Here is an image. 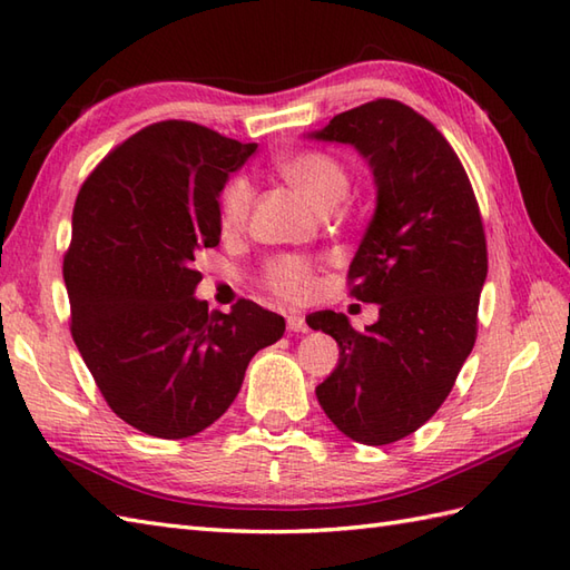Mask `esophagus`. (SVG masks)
I'll return each instance as SVG.
<instances>
[{
    "label": "esophagus",
    "instance_id": "34e87169",
    "mask_svg": "<svg viewBox=\"0 0 570 570\" xmlns=\"http://www.w3.org/2000/svg\"><path fill=\"white\" fill-rule=\"evenodd\" d=\"M286 325L292 333H308V323L304 316H301V313H288Z\"/></svg>",
    "mask_w": 570,
    "mask_h": 570
}]
</instances>
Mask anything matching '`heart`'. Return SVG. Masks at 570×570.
<instances>
[{
  "mask_svg": "<svg viewBox=\"0 0 570 570\" xmlns=\"http://www.w3.org/2000/svg\"><path fill=\"white\" fill-rule=\"evenodd\" d=\"M278 171L292 184L301 196L316 205L318 210H331L343 200L350 178L347 168L337 156L323 149H301L278 164ZM254 203V186L249 178L235 176L220 193L217 203V220L223 233L235 235L245 229ZM262 284L284 301H304L316 288L313 262L298 254H278L264 264Z\"/></svg>",
  "mask_w": 570,
  "mask_h": 570,
  "instance_id": "1",
  "label": "heart"
}]
</instances>
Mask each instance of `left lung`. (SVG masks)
Returning <instances> with one entry per match:
<instances>
[{"mask_svg": "<svg viewBox=\"0 0 570 570\" xmlns=\"http://www.w3.org/2000/svg\"><path fill=\"white\" fill-rule=\"evenodd\" d=\"M313 137L353 144L370 159L377 208L347 286L353 298L380 304V321L362 333L343 313H313L311 328L341 347L316 396L347 439L386 445L441 409L475 345L485 227L458 154L409 105L365 102Z\"/></svg>", "mask_w": 570, "mask_h": 570, "instance_id": "left-lung-1", "label": "left lung"}]
</instances>
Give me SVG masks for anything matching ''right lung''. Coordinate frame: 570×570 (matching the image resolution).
Here are the masks:
<instances>
[{
  "label": "right lung",
  "mask_w": 570,
  "mask_h": 570,
  "mask_svg": "<svg viewBox=\"0 0 570 570\" xmlns=\"http://www.w3.org/2000/svg\"><path fill=\"white\" fill-rule=\"evenodd\" d=\"M257 144L166 119L125 139L85 178L63 278L70 333L107 406L156 439L220 419L257 350L284 318L239 298L229 313L193 296L196 252L220 242L217 198Z\"/></svg>",
  "instance_id": "right-lung-1"
}]
</instances>
